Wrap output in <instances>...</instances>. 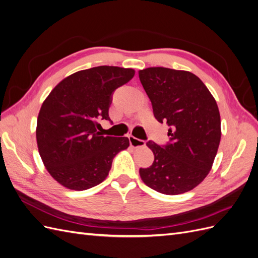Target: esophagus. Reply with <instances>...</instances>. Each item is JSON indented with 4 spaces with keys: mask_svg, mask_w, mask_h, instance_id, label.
<instances>
[{
    "mask_svg": "<svg viewBox=\"0 0 258 258\" xmlns=\"http://www.w3.org/2000/svg\"><path fill=\"white\" fill-rule=\"evenodd\" d=\"M129 143L130 145L134 147V148H138V147H144L145 146V141L143 140H140L135 138L134 136H129Z\"/></svg>",
    "mask_w": 258,
    "mask_h": 258,
    "instance_id": "1",
    "label": "esophagus"
}]
</instances>
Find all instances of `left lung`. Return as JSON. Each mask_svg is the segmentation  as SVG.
I'll return each mask as SVG.
<instances>
[{"mask_svg":"<svg viewBox=\"0 0 258 258\" xmlns=\"http://www.w3.org/2000/svg\"><path fill=\"white\" fill-rule=\"evenodd\" d=\"M154 116L170 127L162 147L148 141L154 153L150 168L140 169L142 181L165 195H179L209 174L221 142V116L216 101L198 76L162 67L140 70Z\"/></svg>","mask_w":258,"mask_h":258,"instance_id":"obj_1","label":"left lung"}]
</instances>
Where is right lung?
I'll return each mask as SVG.
<instances>
[{
  "label": "right lung",
  "mask_w": 258,
  "mask_h": 258,
  "mask_svg": "<svg viewBox=\"0 0 258 258\" xmlns=\"http://www.w3.org/2000/svg\"><path fill=\"white\" fill-rule=\"evenodd\" d=\"M135 76L134 69L101 66L62 80L45 99L37 117L36 142L49 174L68 189L102 183L113 158L129 146L126 137H103L100 120H110L115 89Z\"/></svg>",
  "instance_id": "right-lung-1"
}]
</instances>
